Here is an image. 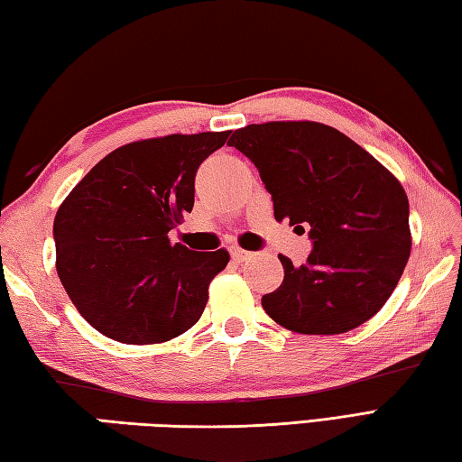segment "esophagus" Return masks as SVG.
<instances>
[{"instance_id":"34e87169","label":"esophagus","mask_w":462,"mask_h":462,"mask_svg":"<svg viewBox=\"0 0 462 462\" xmlns=\"http://www.w3.org/2000/svg\"><path fill=\"white\" fill-rule=\"evenodd\" d=\"M229 251H231V257H233L235 261H247L251 255H254V254H249V251L241 249V247H231Z\"/></svg>"}]
</instances>
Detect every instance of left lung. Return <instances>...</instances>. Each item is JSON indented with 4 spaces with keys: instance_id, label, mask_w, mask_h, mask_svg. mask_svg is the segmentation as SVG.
<instances>
[{
    "instance_id": "left-lung-1",
    "label": "left lung",
    "mask_w": 462,
    "mask_h": 462,
    "mask_svg": "<svg viewBox=\"0 0 462 462\" xmlns=\"http://www.w3.org/2000/svg\"><path fill=\"white\" fill-rule=\"evenodd\" d=\"M229 146L257 167L275 219L287 217L311 239L303 265L280 255L283 283L261 298L267 316L316 336L370 319L411 255V211L398 179L352 138L308 120L249 125Z\"/></svg>"
}]
</instances>
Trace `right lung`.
<instances>
[{"label":"right lung","mask_w":462,"mask_h":462,"mask_svg":"<svg viewBox=\"0 0 462 462\" xmlns=\"http://www.w3.org/2000/svg\"><path fill=\"white\" fill-rule=\"evenodd\" d=\"M229 134H169L120 146L60 205L58 277L100 334L161 344L201 318L208 283L229 254L171 245L169 231L193 211L197 169Z\"/></svg>","instance_id":"1"}]
</instances>
